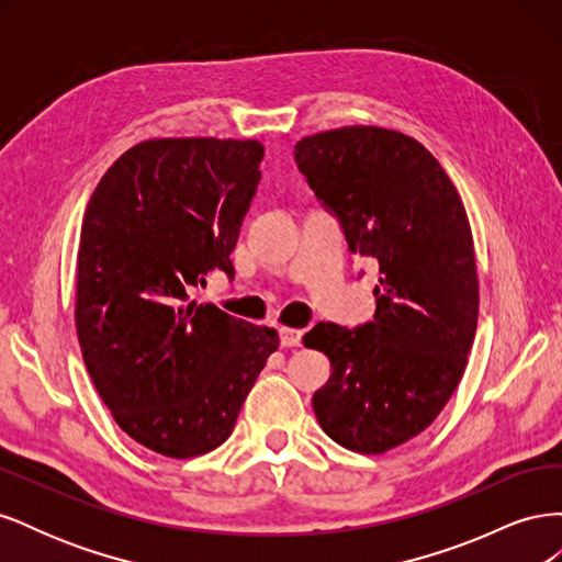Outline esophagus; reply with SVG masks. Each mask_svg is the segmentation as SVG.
Returning <instances> with one entry per match:
<instances>
[{"label": "esophagus", "mask_w": 562, "mask_h": 562, "mask_svg": "<svg viewBox=\"0 0 562 562\" xmlns=\"http://www.w3.org/2000/svg\"><path fill=\"white\" fill-rule=\"evenodd\" d=\"M279 337H281V347H300L302 345V330L281 328Z\"/></svg>", "instance_id": "obj_1"}]
</instances>
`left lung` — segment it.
Returning <instances> with one entry per match:
<instances>
[{"label": "left lung", "mask_w": 562, "mask_h": 562, "mask_svg": "<svg viewBox=\"0 0 562 562\" xmlns=\"http://www.w3.org/2000/svg\"><path fill=\"white\" fill-rule=\"evenodd\" d=\"M295 161L351 252L375 260L382 274L370 323H318L304 335L333 368L314 413L335 443L382 454L427 429L464 375L479 323L469 217L443 166L398 131L307 135Z\"/></svg>", "instance_id": "1"}]
</instances>
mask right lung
Listing matches in <instances>:
<instances>
[{
  "instance_id": "right-lung-1",
  "label": "right lung",
  "mask_w": 562,
  "mask_h": 562,
  "mask_svg": "<svg viewBox=\"0 0 562 562\" xmlns=\"http://www.w3.org/2000/svg\"><path fill=\"white\" fill-rule=\"evenodd\" d=\"M258 140L151 138L100 178L83 213L75 323L114 422L164 457L229 438L274 328L190 300L229 252L260 182Z\"/></svg>"
}]
</instances>
